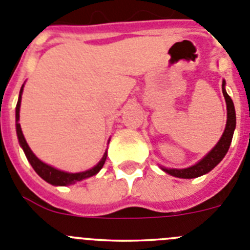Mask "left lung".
Instances as JSON below:
<instances>
[{
    "mask_svg": "<svg viewBox=\"0 0 250 250\" xmlns=\"http://www.w3.org/2000/svg\"><path fill=\"white\" fill-rule=\"evenodd\" d=\"M222 91H223L224 100H226L227 103V125L226 129H224L223 134H222V137H220V139L218 141L217 145H215L212 149L209 150L201 161L197 162V163L193 164V166H190V167L183 168V169L161 167L162 170H164V172L168 173V174L173 175V177H177V178H197V177H201V175L207 174V173L210 172V170H212L217 164H219V162L224 158V156H226L227 152H228L229 149L231 139H233L237 120H235L234 103H233L231 98L229 97L228 93H227L226 81L224 80L223 83H222Z\"/></svg>",
    "mask_w": 250,
    "mask_h": 250,
    "instance_id": "8db88e82",
    "label": "left lung"
}]
</instances>
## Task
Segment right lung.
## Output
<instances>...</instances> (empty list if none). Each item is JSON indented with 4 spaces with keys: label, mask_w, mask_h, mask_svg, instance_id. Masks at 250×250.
Here are the masks:
<instances>
[{
    "label": "right lung",
    "mask_w": 250,
    "mask_h": 250,
    "mask_svg": "<svg viewBox=\"0 0 250 250\" xmlns=\"http://www.w3.org/2000/svg\"><path fill=\"white\" fill-rule=\"evenodd\" d=\"M22 92H23V84H22L21 91H20L19 101H17V105H16V132H17V138H19L20 146H21L22 149H23L24 154H26L27 159H28V162L31 163V166H32V168L35 169V172L37 173V174L40 175L43 181H46L47 183L49 184H52V186H69V184L77 183V182L83 181V179L89 178V177H93V175L97 174V173L102 169L103 164H104L105 162V158H107V149H105L102 159H101V161L98 162L94 167H92L91 169L84 170V172H78V173H69V172H64V170L57 169V168L44 163V162H42L41 159H38L37 157H36L35 153L31 150V148L28 147V145H27L23 133H22L21 125L19 123Z\"/></svg>",
    "instance_id": "right-lung-1"
}]
</instances>
